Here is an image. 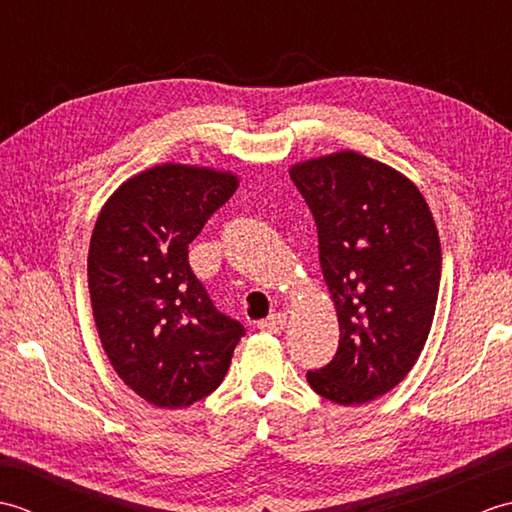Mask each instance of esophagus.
I'll list each match as a JSON object with an SVG mask.
<instances>
[{"label": "esophagus", "instance_id": "1", "mask_svg": "<svg viewBox=\"0 0 512 512\" xmlns=\"http://www.w3.org/2000/svg\"><path fill=\"white\" fill-rule=\"evenodd\" d=\"M257 328L262 330V332L279 334L281 330L286 328V314H284V312H275V314H270L268 319H264V321H259V323H257Z\"/></svg>", "mask_w": 512, "mask_h": 512}]
</instances>
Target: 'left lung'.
Returning <instances> with one entry per match:
<instances>
[{"label":"left lung","mask_w":512,"mask_h":512,"mask_svg":"<svg viewBox=\"0 0 512 512\" xmlns=\"http://www.w3.org/2000/svg\"><path fill=\"white\" fill-rule=\"evenodd\" d=\"M290 178L312 211L339 350L306 378L336 405L394 389L418 361L436 314L442 250L416 184L383 162L341 151L301 162Z\"/></svg>","instance_id":"1"}]
</instances>
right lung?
I'll return each instance as SVG.
<instances>
[{"label": "right lung", "instance_id": "add662e5", "mask_svg": "<svg viewBox=\"0 0 512 512\" xmlns=\"http://www.w3.org/2000/svg\"><path fill=\"white\" fill-rule=\"evenodd\" d=\"M235 189L233 173L160 165L121 184L94 224L88 284L103 350L156 407L209 396L244 336L189 264V244Z\"/></svg>", "mask_w": 512, "mask_h": 512}]
</instances>
